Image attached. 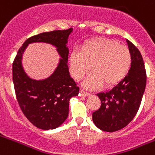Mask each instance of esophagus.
Wrapping results in <instances>:
<instances>
[{
	"instance_id": "1",
	"label": "esophagus",
	"mask_w": 155,
	"mask_h": 155,
	"mask_svg": "<svg viewBox=\"0 0 155 155\" xmlns=\"http://www.w3.org/2000/svg\"><path fill=\"white\" fill-rule=\"evenodd\" d=\"M80 93H81V95L85 96V97L89 95V93L87 92V91H84L83 89H80Z\"/></svg>"
}]
</instances>
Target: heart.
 <instances>
[{"label":"heart","instance_id":"heart-1","mask_svg":"<svg viewBox=\"0 0 155 155\" xmlns=\"http://www.w3.org/2000/svg\"><path fill=\"white\" fill-rule=\"evenodd\" d=\"M132 57L130 50L113 40L90 41L73 50L69 57L72 76L80 80L88 72L93 73L84 81L85 88L93 89L104 84L112 87L120 82L130 70Z\"/></svg>","mask_w":155,"mask_h":155}]
</instances>
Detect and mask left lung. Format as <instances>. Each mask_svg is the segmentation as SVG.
<instances>
[{
  "label": "left lung",
  "mask_w": 155,
  "mask_h": 155,
  "mask_svg": "<svg viewBox=\"0 0 155 155\" xmlns=\"http://www.w3.org/2000/svg\"><path fill=\"white\" fill-rule=\"evenodd\" d=\"M132 65L126 77L112 89L97 94L101 107L92 114L94 125L105 132L118 131L127 127L140 107L146 85V71L139 49L127 40Z\"/></svg>",
  "instance_id": "left-lung-1"
}]
</instances>
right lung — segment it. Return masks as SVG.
Wrapping results in <instances>:
<instances>
[{"label":"right lung","instance_id":"add662e5","mask_svg":"<svg viewBox=\"0 0 155 155\" xmlns=\"http://www.w3.org/2000/svg\"><path fill=\"white\" fill-rule=\"evenodd\" d=\"M72 31L73 28L54 30L28 38L13 61V81L17 101L27 119L41 130H54L60 127L68 117L70 99L79 94V88L70 77L67 66V44ZM34 42L55 46L61 58L52 76L42 81L31 79L21 65L23 52L28 44Z\"/></svg>","mask_w":155,"mask_h":155}]
</instances>
